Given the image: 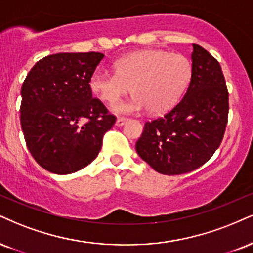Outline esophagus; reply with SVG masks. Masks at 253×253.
<instances>
[{"instance_id": "obj_1", "label": "esophagus", "mask_w": 253, "mask_h": 253, "mask_svg": "<svg viewBox=\"0 0 253 253\" xmlns=\"http://www.w3.org/2000/svg\"><path fill=\"white\" fill-rule=\"evenodd\" d=\"M127 120H128V119H126V118H118L117 121H115V125H117V126H123V125H125V123H126Z\"/></svg>"}]
</instances>
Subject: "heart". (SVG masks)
<instances>
[{
    "label": "heart",
    "mask_w": 253,
    "mask_h": 253,
    "mask_svg": "<svg viewBox=\"0 0 253 253\" xmlns=\"http://www.w3.org/2000/svg\"><path fill=\"white\" fill-rule=\"evenodd\" d=\"M114 68L115 73L96 69L89 79V88L102 101L114 105L132 87L135 96L115 105L113 109L118 113L150 109L151 113L160 114L169 111L186 90L192 72L186 57L160 49L128 54L119 59Z\"/></svg>",
    "instance_id": "1"
}]
</instances>
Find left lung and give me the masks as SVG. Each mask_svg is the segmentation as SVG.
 Returning a JSON list of instances; mask_svg holds the SVG:
<instances>
[{
  "instance_id": "1",
  "label": "left lung",
  "mask_w": 253,
  "mask_h": 253,
  "mask_svg": "<svg viewBox=\"0 0 253 253\" xmlns=\"http://www.w3.org/2000/svg\"><path fill=\"white\" fill-rule=\"evenodd\" d=\"M191 60L192 74L184 97L163 118L147 121L135 144L140 158L161 174H182L204 165L226 128L229 92L220 65L198 44H193Z\"/></svg>"
}]
</instances>
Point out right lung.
Returning a JSON list of instances; mask_svg holds the SVG:
<instances>
[{
    "instance_id": "1",
    "label": "right lung",
    "mask_w": 253,
    "mask_h": 253,
    "mask_svg": "<svg viewBox=\"0 0 253 253\" xmlns=\"http://www.w3.org/2000/svg\"><path fill=\"white\" fill-rule=\"evenodd\" d=\"M103 56L95 51L48 55L23 82L21 127L30 154L47 171L69 174L89 165L117 120L89 88Z\"/></svg>"
}]
</instances>
